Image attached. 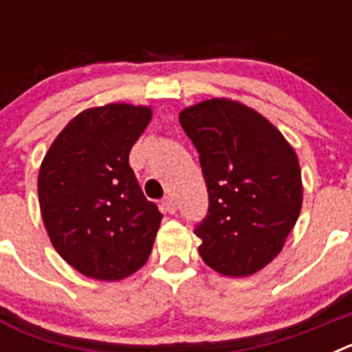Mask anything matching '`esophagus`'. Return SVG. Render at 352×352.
Masks as SVG:
<instances>
[{
    "instance_id": "1",
    "label": "esophagus",
    "mask_w": 352,
    "mask_h": 352,
    "mask_svg": "<svg viewBox=\"0 0 352 352\" xmlns=\"http://www.w3.org/2000/svg\"><path fill=\"white\" fill-rule=\"evenodd\" d=\"M162 208H164V210H166L167 213H170V214H174V213H176V210H178V208H176V201H174L170 195H167V197L162 201Z\"/></svg>"
}]
</instances>
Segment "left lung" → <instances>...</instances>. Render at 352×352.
<instances>
[{
    "mask_svg": "<svg viewBox=\"0 0 352 352\" xmlns=\"http://www.w3.org/2000/svg\"><path fill=\"white\" fill-rule=\"evenodd\" d=\"M179 123L199 151L210 210L195 227L199 254L223 276L266 268L303 203L300 160L263 114L231 98L185 107Z\"/></svg>",
    "mask_w": 352,
    "mask_h": 352,
    "instance_id": "left-lung-1",
    "label": "left lung"
}]
</instances>
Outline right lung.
I'll return each instance as SVG.
<instances>
[{
	"mask_svg": "<svg viewBox=\"0 0 352 352\" xmlns=\"http://www.w3.org/2000/svg\"><path fill=\"white\" fill-rule=\"evenodd\" d=\"M151 116L149 105L89 107L68 121L43 157V226L56 252L84 276L123 280L151 254L162 213L129 166Z\"/></svg>",
	"mask_w": 352,
	"mask_h": 352,
	"instance_id": "add662e5",
	"label": "right lung"
}]
</instances>
